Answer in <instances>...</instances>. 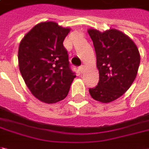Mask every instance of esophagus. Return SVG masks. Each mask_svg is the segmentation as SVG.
<instances>
[{
	"mask_svg": "<svg viewBox=\"0 0 149 149\" xmlns=\"http://www.w3.org/2000/svg\"><path fill=\"white\" fill-rule=\"evenodd\" d=\"M78 70H79L80 72H81V73H82V72H84V67H83V66H81V67H80L79 68H78Z\"/></svg>",
	"mask_w": 149,
	"mask_h": 149,
	"instance_id": "34e87169",
	"label": "esophagus"
}]
</instances>
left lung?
Masks as SVG:
<instances>
[{
	"label": "left lung",
	"instance_id": "left-lung-1",
	"mask_svg": "<svg viewBox=\"0 0 149 149\" xmlns=\"http://www.w3.org/2000/svg\"><path fill=\"white\" fill-rule=\"evenodd\" d=\"M96 54L99 82L90 88L91 96L102 103L114 101L133 84L140 63V54L134 41L116 29L100 32L88 29Z\"/></svg>",
	"mask_w": 149,
	"mask_h": 149
}]
</instances>
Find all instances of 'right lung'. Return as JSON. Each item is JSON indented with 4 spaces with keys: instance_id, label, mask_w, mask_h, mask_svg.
Returning a JSON list of instances; mask_svg holds the SVG:
<instances>
[{
    "instance_id": "obj_1",
    "label": "right lung",
    "mask_w": 149,
    "mask_h": 149,
    "mask_svg": "<svg viewBox=\"0 0 149 149\" xmlns=\"http://www.w3.org/2000/svg\"><path fill=\"white\" fill-rule=\"evenodd\" d=\"M71 29L54 21L33 26L21 39L18 50L19 72L38 100L54 104L68 94L76 75L69 68L63 41Z\"/></svg>"
}]
</instances>
